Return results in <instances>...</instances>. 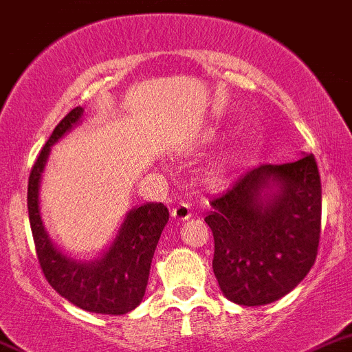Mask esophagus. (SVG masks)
Returning a JSON list of instances; mask_svg holds the SVG:
<instances>
[{
  "mask_svg": "<svg viewBox=\"0 0 352 352\" xmlns=\"http://www.w3.org/2000/svg\"><path fill=\"white\" fill-rule=\"evenodd\" d=\"M191 215V206L187 205V203H179V205H175L172 208V217L175 221H186Z\"/></svg>",
  "mask_w": 352,
  "mask_h": 352,
  "instance_id": "34e87169",
  "label": "esophagus"
}]
</instances>
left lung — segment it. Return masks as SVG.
<instances>
[{
  "instance_id": "8db88e82",
  "label": "left lung",
  "mask_w": 352,
  "mask_h": 352,
  "mask_svg": "<svg viewBox=\"0 0 352 352\" xmlns=\"http://www.w3.org/2000/svg\"><path fill=\"white\" fill-rule=\"evenodd\" d=\"M272 190V193H267ZM213 272L239 305H264L311 271L321 232V179L313 154L261 165L210 201Z\"/></svg>"
}]
</instances>
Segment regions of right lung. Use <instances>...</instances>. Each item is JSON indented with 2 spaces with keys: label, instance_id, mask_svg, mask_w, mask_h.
Masks as SVG:
<instances>
[{
  "label": "right lung",
  "instance_id": "1",
  "mask_svg": "<svg viewBox=\"0 0 352 352\" xmlns=\"http://www.w3.org/2000/svg\"><path fill=\"white\" fill-rule=\"evenodd\" d=\"M83 109L74 107L52 131L32 165L28 186V210L39 267L50 287L80 309L97 314H126L142 302L151 261L168 222V208L161 203L133 208L116 239L100 258L88 264L65 257L52 245L39 217L38 191L50 147L80 121Z\"/></svg>",
  "mask_w": 352,
  "mask_h": 352
}]
</instances>
